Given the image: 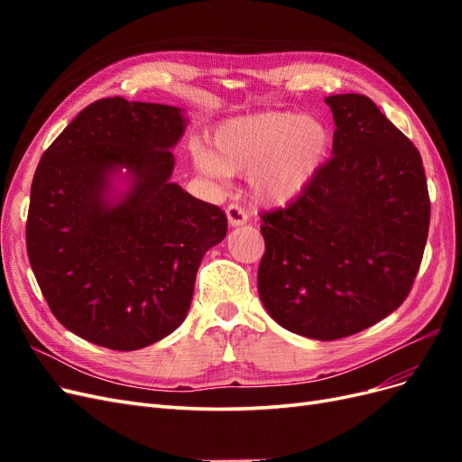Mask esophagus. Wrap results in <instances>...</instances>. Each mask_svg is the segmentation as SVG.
<instances>
[{
  "label": "esophagus",
  "mask_w": 462,
  "mask_h": 462,
  "mask_svg": "<svg viewBox=\"0 0 462 462\" xmlns=\"http://www.w3.org/2000/svg\"><path fill=\"white\" fill-rule=\"evenodd\" d=\"M227 219H229V226H233V227H239V226H245V223L248 221V214H246V209L241 206V204H236V202H233V204H229L227 206Z\"/></svg>",
  "instance_id": "esophagus-1"
}]
</instances>
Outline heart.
I'll return each instance as SVG.
<instances>
[{
	"mask_svg": "<svg viewBox=\"0 0 462 462\" xmlns=\"http://www.w3.org/2000/svg\"><path fill=\"white\" fill-rule=\"evenodd\" d=\"M331 144L328 127L291 111L227 121L212 138V153L194 148V162L212 175L253 173L254 194L268 204H285L306 189Z\"/></svg>",
	"mask_w": 462,
	"mask_h": 462,
	"instance_id": "obj_1",
	"label": "heart"
}]
</instances>
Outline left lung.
Returning <instances> with one entry per match:
<instances>
[{"instance_id":"8db88e82","label":"left lung","mask_w":462,"mask_h":462,"mask_svg":"<svg viewBox=\"0 0 462 462\" xmlns=\"http://www.w3.org/2000/svg\"><path fill=\"white\" fill-rule=\"evenodd\" d=\"M333 156L295 200L262 212L258 292L279 326L318 341L366 329L420 270L430 194L418 148L368 96L326 97Z\"/></svg>"}]
</instances>
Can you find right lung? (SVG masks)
<instances>
[{"label":"right lung","mask_w":462,"mask_h":462,"mask_svg":"<svg viewBox=\"0 0 462 462\" xmlns=\"http://www.w3.org/2000/svg\"><path fill=\"white\" fill-rule=\"evenodd\" d=\"M183 131L179 107L106 97L40 158L26 253L51 314L94 345L136 351L175 331L204 254L226 239V212L170 183ZM119 166L134 189L107 205L106 175Z\"/></svg>","instance_id":"obj_1"}]
</instances>
